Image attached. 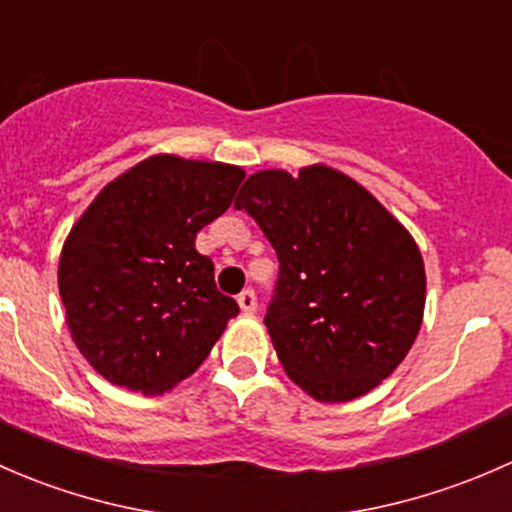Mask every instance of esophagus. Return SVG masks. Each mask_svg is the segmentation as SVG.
Masks as SVG:
<instances>
[{"instance_id": "obj_1", "label": "esophagus", "mask_w": 512, "mask_h": 512, "mask_svg": "<svg viewBox=\"0 0 512 512\" xmlns=\"http://www.w3.org/2000/svg\"><path fill=\"white\" fill-rule=\"evenodd\" d=\"M236 300H239V308L244 310V313H249V315L256 313V293L251 291V288L241 291L239 298H236Z\"/></svg>"}]
</instances>
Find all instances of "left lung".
<instances>
[{
	"mask_svg": "<svg viewBox=\"0 0 512 512\" xmlns=\"http://www.w3.org/2000/svg\"><path fill=\"white\" fill-rule=\"evenodd\" d=\"M276 249L266 328L288 377L318 402H350L399 367L419 335L424 258L374 194L328 165L254 172L234 202Z\"/></svg>",
	"mask_w": 512,
	"mask_h": 512,
	"instance_id": "left-lung-1",
	"label": "left lung"
}]
</instances>
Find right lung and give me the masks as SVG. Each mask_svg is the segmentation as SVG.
Segmentation results:
<instances>
[{"label": "right lung", "mask_w": 512, "mask_h": 512, "mask_svg": "<svg viewBox=\"0 0 512 512\" xmlns=\"http://www.w3.org/2000/svg\"><path fill=\"white\" fill-rule=\"evenodd\" d=\"M246 172L152 155L105 184L63 241L59 293L73 342L118 387L170 392L239 313L217 291L199 231L231 207Z\"/></svg>", "instance_id": "add662e5"}]
</instances>
